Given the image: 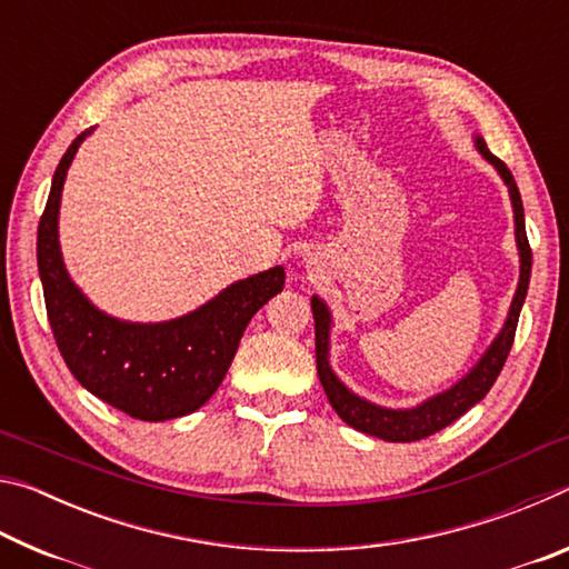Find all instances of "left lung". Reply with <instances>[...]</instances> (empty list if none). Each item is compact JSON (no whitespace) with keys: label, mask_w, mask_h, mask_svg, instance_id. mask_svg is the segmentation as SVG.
<instances>
[{"label":"left lung","mask_w":569,"mask_h":569,"mask_svg":"<svg viewBox=\"0 0 569 569\" xmlns=\"http://www.w3.org/2000/svg\"><path fill=\"white\" fill-rule=\"evenodd\" d=\"M477 148L481 150L492 166L499 170V176L505 178L509 196H512V208H515V233H517V246H519V261H522V271H519V286L515 293L512 308H509V319L505 323L502 333L497 336V341L489 346V351L481 356V361L477 363V369L469 373L467 379H461L455 389H449L441 393V397L429 399L427 403H421L417 409H407V411H391V409H381L373 407V403L363 401L351 393L343 383L333 377L331 366H329V311L326 306L313 298L311 308H313V321H316V369H319V379L321 387L329 397L331 407L336 413L349 423V427L363 431V435L379 437L383 441H419L427 439L431 435H437L439 429L449 427L451 421H457L461 413H467L477 401L487 397V391L492 389V383L497 381L499 371L509 356V349H512L515 333H517V321H519V311H522L525 296H527V286H529V273H532V248H529L527 240V230H525V208H522V198H519L515 176L509 172L502 160L489 152L485 146V140L477 138Z\"/></svg>","instance_id":"left-lung-1"}]
</instances>
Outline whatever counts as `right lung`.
I'll use <instances>...</instances> for the list:
<instances>
[{
	"label": "right lung",
	"mask_w": 569,
	"mask_h": 569,
	"mask_svg": "<svg viewBox=\"0 0 569 569\" xmlns=\"http://www.w3.org/2000/svg\"><path fill=\"white\" fill-rule=\"evenodd\" d=\"M88 132L77 134L57 166L37 230V266L57 349L72 377L110 407L142 421L186 417L213 397L248 321L281 293L286 271L276 266L250 276L168 323H122L98 311L70 281L57 243L62 182Z\"/></svg>",
	"instance_id": "1"
}]
</instances>
